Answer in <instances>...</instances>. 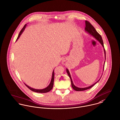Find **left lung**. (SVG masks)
<instances>
[{"label": "left lung", "mask_w": 120, "mask_h": 120, "mask_svg": "<svg viewBox=\"0 0 120 120\" xmlns=\"http://www.w3.org/2000/svg\"><path fill=\"white\" fill-rule=\"evenodd\" d=\"M85 31L87 33H88V34H90L91 35L93 36L96 39H97L100 43L102 45L103 48V50H104V55H105V59H106V52H105V49L104 48V46H103V39L101 37V36L100 35V34H99L97 31V30H95V29L94 28V27L90 24V23L87 21H86V27H85ZM105 61L104 63V66H103V69H104V64H105ZM67 72L69 78H70L71 79V86L72 87V88L76 90V91H83V90H85L87 89H90V88H91L92 87H93V86H94L96 84H97L100 79L97 81L95 83H94L93 85H92L91 86L87 87H85V88H79L78 87H76V86H74V85L73 83L70 72L69 71L68 69H67Z\"/></svg>", "instance_id": "8db88e82"}]
</instances>
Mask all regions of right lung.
<instances>
[{"label":"right lung","instance_id":"obj_1","mask_svg":"<svg viewBox=\"0 0 120 120\" xmlns=\"http://www.w3.org/2000/svg\"><path fill=\"white\" fill-rule=\"evenodd\" d=\"M27 26V24H26L24 27H23V28L22 29V30L20 31L19 34H18V36L17 37V40L19 38L20 35L22 34V32H23V31L24 30L26 27ZM54 70H53V71H52V76L51 80V82L49 84V86H48V87H47L46 88H44V89H35L34 88H32L30 87L29 86L27 85L26 84H24L29 89H30L31 90L34 91V92H38V93H46V92H49V91H50L52 89V87H53V82H54Z\"/></svg>","mask_w":120,"mask_h":120}]
</instances>
